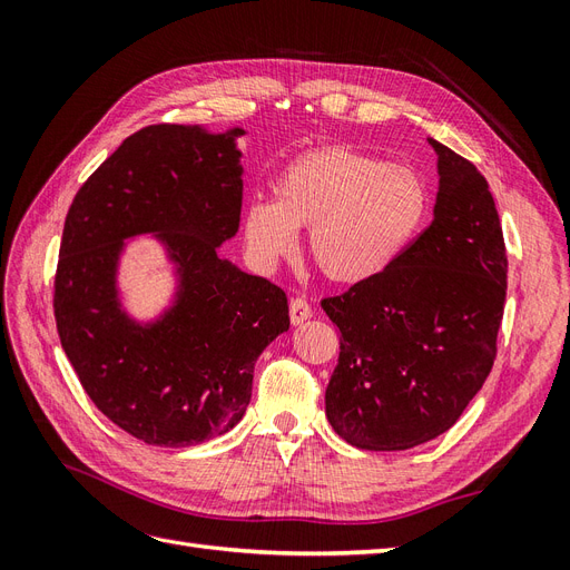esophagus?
Here are the masks:
<instances>
[{
    "mask_svg": "<svg viewBox=\"0 0 570 570\" xmlns=\"http://www.w3.org/2000/svg\"><path fill=\"white\" fill-rule=\"evenodd\" d=\"M312 316H314V312H312V306H308L306 299L295 297V299L289 302V321L295 323V325L304 323L306 318H312Z\"/></svg>",
    "mask_w": 570,
    "mask_h": 570,
    "instance_id": "34e87169",
    "label": "esophagus"
}]
</instances>
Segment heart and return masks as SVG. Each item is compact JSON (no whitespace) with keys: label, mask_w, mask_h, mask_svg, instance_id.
Instances as JSON below:
<instances>
[{"label":"heart","mask_w":570,"mask_h":570,"mask_svg":"<svg viewBox=\"0 0 570 570\" xmlns=\"http://www.w3.org/2000/svg\"><path fill=\"white\" fill-rule=\"evenodd\" d=\"M273 202H252L245 239L271 268L297 249L308 230V256L335 283H366L385 273L416 239L430 214V189L416 168L333 145L289 161Z\"/></svg>","instance_id":"b5f03b06"}]
</instances>
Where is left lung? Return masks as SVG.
<instances>
[{
  "instance_id": "obj_1",
  "label": "left lung",
  "mask_w": 570,
  "mask_h": 570,
  "mask_svg": "<svg viewBox=\"0 0 570 570\" xmlns=\"http://www.w3.org/2000/svg\"><path fill=\"white\" fill-rule=\"evenodd\" d=\"M438 154L433 223L373 281L321 302L340 327L325 416L358 450L402 452L446 433L488 381L507 299V247L480 170Z\"/></svg>"
}]
</instances>
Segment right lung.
<instances>
[{
  "label": "right lung",
  "mask_w": 570,
  "mask_h": 570,
  "mask_svg": "<svg viewBox=\"0 0 570 570\" xmlns=\"http://www.w3.org/2000/svg\"><path fill=\"white\" fill-rule=\"evenodd\" d=\"M243 128L149 126L126 137L68 209L55 278L61 347L95 406L128 435L193 446L228 433L252 400L254 364L289 327L285 292L218 247L243 209ZM159 238L175 299L154 322L119 304L125 239Z\"/></svg>",
  "instance_id": "1"
}]
</instances>
